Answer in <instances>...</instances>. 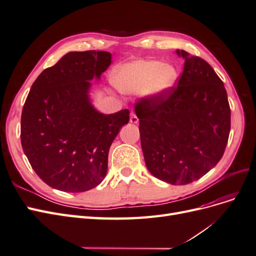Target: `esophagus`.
Here are the masks:
<instances>
[{
  "instance_id": "esophagus-1",
  "label": "esophagus",
  "mask_w": 256,
  "mask_h": 256,
  "mask_svg": "<svg viewBox=\"0 0 256 256\" xmlns=\"http://www.w3.org/2000/svg\"><path fill=\"white\" fill-rule=\"evenodd\" d=\"M130 122H132V124H138V116L136 115L134 112L130 113Z\"/></svg>"
}]
</instances>
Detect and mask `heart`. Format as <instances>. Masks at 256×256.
I'll return each instance as SVG.
<instances>
[{
    "mask_svg": "<svg viewBox=\"0 0 256 256\" xmlns=\"http://www.w3.org/2000/svg\"><path fill=\"white\" fill-rule=\"evenodd\" d=\"M177 79L173 65L160 60H138L126 63L114 70L113 84L124 92L144 90L148 95H158L170 88Z\"/></svg>",
    "mask_w": 256,
    "mask_h": 256,
    "instance_id": "obj_1",
    "label": "heart"
}]
</instances>
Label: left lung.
Returning a JSON list of instances; mask_svg holds the SVG:
<instances>
[{
	"mask_svg": "<svg viewBox=\"0 0 256 256\" xmlns=\"http://www.w3.org/2000/svg\"><path fill=\"white\" fill-rule=\"evenodd\" d=\"M184 72L158 95L138 99L141 146L148 171L172 184L200 180L218 164L228 141L230 109L222 80L206 60L184 50Z\"/></svg>",
	"mask_w": 256,
	"mask_h": 256,
	"instance_id": "8db88e82",
	"label": "left lung"
}]
</instances>
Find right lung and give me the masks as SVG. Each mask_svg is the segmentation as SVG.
Segmentation results:
<instances>
[{
	"label": "right lung",
	"instance_id": "obj_1",
	"mask_svg": "<svg viewBox=\"0 0 256 256\" xmlns=\"http://www.w3.org/2000/svg\"><path fill=\"white\" fill-rule=\"evenodd\" d=\"M106 51L69 52L37 76L21 114V144L30 166L50 187L84 192L104 180L108 154L129 110L99 113L90 80L111 64Z\"/></svg>",
	"mask_w": 256,
	"mask_h": 256
}]
</instances>
